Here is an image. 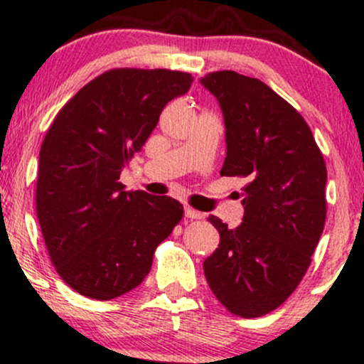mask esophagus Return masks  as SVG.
<instances>
[{
	"label": "esophagus",
	"mask_w": 364,
	"mask_h": 364,
	"mask_svg": "<svg viewBox=\"0 0 364 364\" xmlns=\"http://www.w3.org/2000/svg\"><path fill=\"white\" fill-rule=\"evenodd\" d=\"M185 215L188 219H200V217H202V212L195 210V208L191 207H185Z\"/></svg>",
	"instance_id": "esophagus-1"
}]
</instances>
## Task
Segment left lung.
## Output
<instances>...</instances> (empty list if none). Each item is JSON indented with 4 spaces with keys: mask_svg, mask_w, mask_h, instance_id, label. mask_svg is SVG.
Instances as JSON below:
<instances>
[{
    "mask_svg": "<svg viewBox=\"0 0 364 364\" xmlns=\"http://www.w3.org/2000/svg\"><path fill=\"white\" fill-rule=\"evenodd\" d=\"M200 83L223 109L220 174L248 181L236 229L208 215L220 241L203 272L229 311L257 318L281 306L310 267L327 215V168L306 121L267 83L231 70Z\"/></svg>",
    "mask_w": 364,
    "mask_h": 364,
    "instance_id": "8db88e82",
    "label": "left lung"
}]
</instances>
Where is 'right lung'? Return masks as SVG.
<instances>
[{"mask_svg": "<svg viewBox=\"0 0 364 364\" xmlns=\"http://www.w3.org/2000/svg\"><path fill=\"white\" fill-rule=\"evenodd\" d=\"M191 82L171 70H109L82 87L46 133L37 219L56 272L82 296L109 301L135 289L181 220L178 200L127 191L119 174Z\"/></svg>", "mask_w": 364, "mask_h": 364, "instance_id": "1", "label": "right lung"}]
</instances>
